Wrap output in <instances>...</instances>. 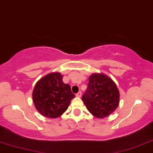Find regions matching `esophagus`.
I'll return each instance as SVG.
<instances>
[{
  "instance_id": "1",
  "label": "esophagus",
  "mask_w": 153,
  "mask_h": 153,
  "mask_svg": "<svg viewBox=\"0 0 153 153\" xmlns=\"http://www.w3.org/2000/svg\"><path fill=\"white\" fill-rule=\"evenodd\" d=\"M75 96H76L77 97H80L81 96H82V92H81L80 91H79L78 93L76 94H75Z\"/></svg>"
}]
</instances>
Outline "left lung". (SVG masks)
<instances>
[{
    "label": "left lung",
    "mask_w": 153,
    "mask_h": 153,
    "mask_svg": "<svg viewBox=\"0 0 153 153\" xmlns=\"http://www.w3.org/2000/svg\"><path fill=\"white\" fill-rule=\"evenodd\" d=\"M82 99L90 113L98 118L107 117L117 108L120 93L115 83L103 74L89 77L87 88Z\"/></svg>",
    "instance_id": "left-lung-1"
}]
</instances>
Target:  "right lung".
<instances>
[{
    "label": "right lung",
    "mask_w": 153,
    "mask_h": 153,
    "mask_svg": "<svg viewBox=\"0 0 153 153\" xmlns=\"http://www.w3.org/2000/svg\"><path fill=\"white\" fill-rule=\"evenodd\" d=\"M59 73L47 75L36 83L33 91V101L36 108L42 115L56 118L68 108L75 97L71 86L65 84Z\"/></svg>",
    "instance_id": "right-lung-1"
}]
</instances>
